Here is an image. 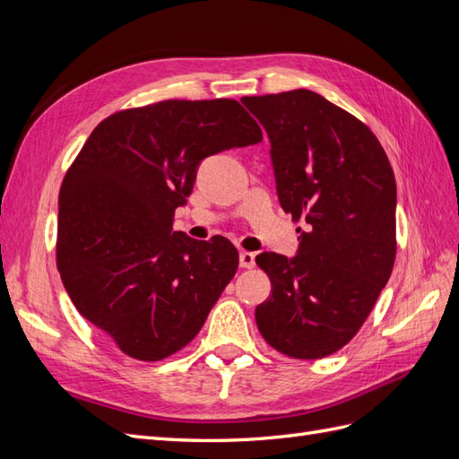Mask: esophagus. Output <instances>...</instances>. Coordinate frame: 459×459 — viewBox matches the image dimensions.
<instances>
[{
    "label": "esophagus",
    "instance_id": "34e87169",
    "mask_svg": "<svg viewBox=\"0 0 459 459\" xmlns=\"http://www.w3.org/2000/svg\"><path fill=\"white\" fill-rule=\"evenodd\" d=\"M239 264H241V268L251 270V268L255 266V253L241 251V253H239Z\"/></svg>",
    "mask_w": 459,
    "mask_h": 459
}]
</instances>
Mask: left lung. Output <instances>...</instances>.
<instances>
[{"label":"left lung","mask_w":459,"mask_h":459,"mask_svg":"<svg viewBox=\"0 0 459 459\" xmlns=\"http://www.w3.org/2000/svg\"><path fill=\"white\" fill-rule=\"evenodd\" d=\"M270 137L281 208L307 221L293 258L256 256L272 297L256 307L277 352L341 351L373 310L396 256V182L375 134L310 90L243 97Z\"/></svg>","instance_id":"left-lung-1"}]
</instances>
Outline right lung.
I'll use <instances>...</instances> for the list:
<instances>
[{
    "label": "right lung",
    "mask_w": 459,
    "mask_h": 459,
    "mask_svg": "<svg viewBox=\"0 0 459 459\" xmlns=\"http://www.w3.org/2000/svg\"><path fill=\"white\" fill-rule=\"evenodd\" d=\"M262 142L233 100H169L100 122L59 193L57 268L76 310L118 349L159 362L195 339L239 266L226 238L172 230L204 157Z\"/></svg>",
    "instance_id": "obj_1"
}]
</instances>
